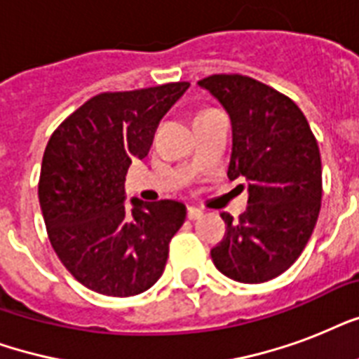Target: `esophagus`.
Wrapping results in <instances>:
<instances>
[{"instance_id":"1","label":"esophagus","mask_w":359,"mask_h":359,"mask_svg":"<svg viewBox=\"0 0 359 359\" xmlns=\"http://www.w3.org/2000/svg\"><path fill=\"white\" fill-rule=\"evenodd\" d=\"M203 216V210L196 207H188V218L190 219H199Z\"/></svg>"}]
</instances>
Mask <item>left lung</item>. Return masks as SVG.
Here are the masks:
<instances>
[{"label":"left lung","mask_w":359,"mask_h":359,"mask_svg":"<svg viewBox=\"0 0 359 359\" xmlns=\"http://www.w3.org/2000/svg\"><path fill=\"white\" fill-rule=\"evenodd\" d=\"M229 114L233 152L227 177L244 179L248 208L222 212L227 233L210 255L240 283H262L294 264L317 224L323 199L320 152L309 123L289 97L240 74L197 81Z\"/></svg>","instance_id":"8db88e82"}]
</instances>
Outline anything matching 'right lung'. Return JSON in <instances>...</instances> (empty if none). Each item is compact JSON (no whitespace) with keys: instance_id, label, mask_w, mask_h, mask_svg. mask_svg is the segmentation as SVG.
Here are the masks:
<instances>
[{"instance_id":"right-lung-1","label":"right lung","mask_w":359,"mask_h":359,"mask_svg":"<svg viewBox=\"0 0 359 359\" xmlns=\"http://www.w3.org/2000/svg\"><path fill=\"white\" fill-rule=\"evenodd\" d=\"M188 81L100 93L59 124L42 156L39 201L65 268L87 289L135 296L163 273L186 207L173 199L124 207V179L149 154L158 123Z\"/></svg>"}]
</instances>
